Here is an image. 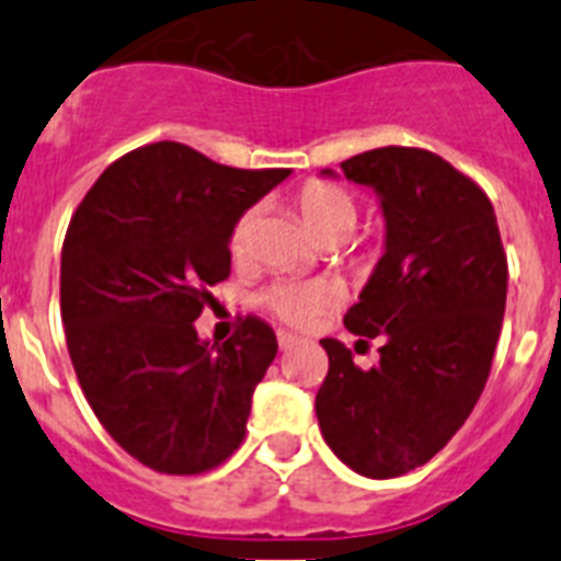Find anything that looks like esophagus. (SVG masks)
Segmentation results:
<instances>
[{"label": "esophagus", "mask_w": 561, "mask_h": 561, "mask_svg": "<svg viewBox=\"0 0 561 561\" xmlns=\"http://www.w3.org/2000/svg\"><path fill=\"white\" fill-rule=\"evenodd\" d=\"M297 342H300V336L297 334H291V331H277V345H280V348H291V345H297Z\"/></svg>", "instance_id": "obj_1"}]
</instances>
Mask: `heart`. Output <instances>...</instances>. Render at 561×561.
I'll return each mask as SVG.
<instances>
[{
	"mask_svg": "<svg viewBox=\"0 0 561 561\" xmlns=\"http://www.w3.org/2000/svg\"><path fill=\"white\" fill-rule=\"evenodd\" d=\"M297 210L304 216L306 227L320 241H329V238H340L342 241L354 230L359 207H356V199L345 187L331 185V182H306L297 191ZM255 219V210H244L232 225L230 252L236 257H244L250 252ZM334 300L336 286L329 284V280H284V284H275L264 295L266 309L289 325H309Z\"/></svg>",
	"mask_w": 561,
	"mask_h": 561,
	"instance_id": "b5f03b06",
	"label": "heart"
}]
</instances>
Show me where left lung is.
Listing matches in <instances>:
<instances>
[{
    "mask_svg": "<svg viewBox=\"0 0 561 561\" xmlns=\"http://www.w3.org/2000/svg\"><path fill=\"white\" fill-rule=\"evenodd\" d=\"M342 173L370 187L385 216V252L345 329L385 345L379 365L362 370L340 340H320L329 376L314 410L342 463L388 480L447 447L478 404L503 329L508 264L489 196L438 153L374 148L342 162Z\"/></svg>",
    "mask_w": 561,
    "mask_h": 561,
    "instance_id": "1",
    "label": "left lung"
}]
</instances>
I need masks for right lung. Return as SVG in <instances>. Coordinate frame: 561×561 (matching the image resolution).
I'll use <instances>...</instances> for the list:
<instances>
[{"instance_id":"right-lung-1","label":"right lung","mask_w":561,"mask_h":561,"mask_svg":"<svg viewBox=\"0 0 561 561\" xmlns=\"http://www.w3.org/2000/svg\"><path fill=\"white\" fill-rule=\"evenodd\" d=\"M289 168L241 171L182 142L137 148L101 173L61 250V320L89 408L131 458L199 474L244 440L277 354L247 317L227 342L193 323L230 277V230Z\"/></svg>"}]
</instances>
